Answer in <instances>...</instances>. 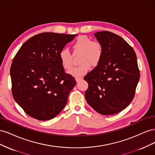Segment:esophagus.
<instances>
[{
    "instance_id": "1",
    "label": "esophagus",
    "mask_w": 155,
    "mask_h": 155,
    "mask_svg": "<svg viewBox=\"0 0 155 155\" xmlns=\"http://www.w3.org/2000/svg\"><path fill=\"white\" fill-rule=\"evenodd\" d=\"M75 79H76V82H79V81H80L81 80H82L83 78H81V77H76V78H75Z\"/></svg>"
}]
</instances>
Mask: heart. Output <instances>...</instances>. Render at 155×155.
I'll return each instance as SVG.
<instances>
[{"instance_id": "1", "label": "heart", "mask_w": 155, "mask_h": 155, "mask_svg": "<svg viewBox=\"0 0 155 155\" xmlns=\"http://www.w3.org/2000/svg\"><path fill=\"white\" fill-rule=\"evenodd\" d=\"M74 52H80L81 64L74 68L69 72L73 76L80 77L87 73L91 69V64L95 67L100 63L102 58L104 48L101 43L93 41L92 39L85 35L78 37L72 44ZM59 58L62 67L67 70L72 67V55L67 49H62L59 51Z\"/></svg>"}]
</instances>
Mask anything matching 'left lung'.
I'll return each instance as SVG.
<instances>
[{"label": "left lung", "instance_id": "obj_1", "mask_svg": "<svg viewBox=\"0 0 155 155\" xmlns=\"http://www.w3.org/2000/svg\"><path fill=\"white\" fill-rule=\"evenodd\" d=\"M94 36L104 53L100 63L84 78L88 84L85 99L98 113L114 114L134 98L140 79L137 55L133 48L114 33L98 31Z\"/></svg>", "mask_w": 155, "mask_h": 155}]
</instances>
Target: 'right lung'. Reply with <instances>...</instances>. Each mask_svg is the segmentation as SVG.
Masks as SVG:
<instances>
[{
    "instance_id": "add662e5",
    "label": "right lung",
    "mask_w": 155,
    "mask_h": 155,
    "mask_svg": "<svg viewBox=\"0 0 155 155\" xmlns=\"http://www.w3.org/2000/svg\"><path fill=\"white\" fill-rule=\"evenodd\" d=\"M77 35L41 33L28 39L13 58L10 68L12 94L32 118L52 119L66 105L76 83L65 73L59 54Z\"/></svg>"
}]
</instances>
